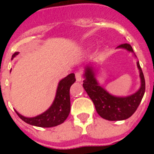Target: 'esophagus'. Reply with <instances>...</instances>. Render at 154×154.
Here are the masks:
<instances>
[{"label": "esophagus", "instance_id": "34e87169", "mask_svg": "<svg viewBox=\"0 0 154 154\" xmlns=\"http://www.w3.org/2000/svg\"><path fill=\"white\" fill-rule=\"evenodd\" d=\"M75 77H76V80L77 82H82V72H77L75 74Z\"/></svg>", "mask_w": 154, "mask_h": 154}]
</instances>
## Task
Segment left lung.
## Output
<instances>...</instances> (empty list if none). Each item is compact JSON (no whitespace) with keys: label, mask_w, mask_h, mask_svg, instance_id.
Returning <instances> with one entry per match:
<instances>
[{"label":"left lung","mask_w":154,"mask_h":154,"mask_svg":"<svg viewBox=\"0 0 154 154\" xmlns=\"http://www.w3.org/2000/svg\"><path fill=\"white\" fill-rule=\"evenodd\" d=\"M117 48L134 53L131 45L129 44H120ZM137 67L139 70L141 80L140 88L135 93L125 97H115L108 93L97 82L93 67L90 66L86 67L84 73L85 80L82 86L93 101L97 112L100 117L111 121L124 120L129 118L135 112L145 92V80L139 62H137Z\"/></svg>","instance_id":"obj_1"}]
</instances>
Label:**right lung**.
Returning <instances> with one entry per match:
<instances>
[{
	"instance_id": "obj_1",
	"label": "right lung",
	"mask_w": 154,
	"mask_h": 154,
	"mask_svg": "<svg viewBox=\"0 0 154 154\" xmlns=\"http://www.w3.org/2000/svg\"><path fill=\"white\" fill-rule=\"evenodd\" d=\"M18 52H15L12 55V58L18 55ZM75 74L71 73L59 82L57 88V92L54 102L45 112L39 116L28 118L21 116L16 111L18 116L25 123L31 125L49 128L54 127L65 121L70 113V87L75 82Z\"/></svg>"
}]
</instances>
